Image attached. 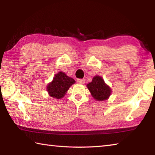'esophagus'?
<instances>
[{"mask_svg": "<svg viewBox=\"0 0 155 155\" xmlns=\"http://www.w3.org/2000/svg\"><path fill=\"white\" fill-rule=\"evenodd\" d=\"M77 82L80 84H84L85 83V80L84 78H78L77 79Z\"/></svg>", "mask_w": 155, "mask_h": 155, "instance_id": "1", "label": "esophagus"}]
</instances>
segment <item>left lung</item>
Returning a JSON list of instances; mask_svg holds the SVG:
<instances>
[{
	"instance_id": "1",
	"label": "left lung",
	"mask_w": 155,
	"mask_h": 155,
	"mask_svg": "<svg viewBox=\"0 0 155 155\" xmlns=\"http://www.w3.org/2000/svg\"><path fill=\"white\" fill-rule=\"evenodd\" d=\"M87 87L91 95L97 101H106L111 96V87L104 82L101 76L96 75L94 77L91 82L87 85Z\"/></svg>"
}]
</instances>
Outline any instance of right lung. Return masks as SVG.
<instances>
[{
    "label": "right lung",
    "instance_id": "obj_1",
    "mask_svg": "<svg viewBox=\"0 0 155 155\" xmlns=\"http://www.w3.org/2000/svg\"><path fill=\"white\" fill-rule=\"evenodd\" d=\"M75 81L69 77L64 72H59L54 75L53 79L46 86V90L48 95L56 99H61L67 93L68 90Z\"/></svg>",
    "mask_w": 155,
    "mask_h": 155
}]
</instances>
